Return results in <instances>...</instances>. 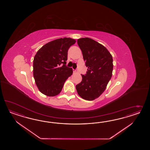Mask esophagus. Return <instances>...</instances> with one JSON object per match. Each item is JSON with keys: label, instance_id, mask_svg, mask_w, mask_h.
I'll use <instances>...</instances> for the list:
<instances>
[{"label": "esophagus", "instance_id": "34e87169", "mask_svg": "<svg viewBox=\"0 0 150 150\" xmlns=\"http://www.w3.org/2000/svg\"><path fill=\"white\" fill-rule=\"evenodd\" d=\"M77 70H75V69H73V73H77Z\"/></svg>", "mask_w": 150, "mask_h": 150}]
</instances>
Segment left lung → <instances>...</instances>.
<instances>
[{
  "instance_id": "8db88e82",
  "label": "left lung",
  "mask_w": 150,
  "mask_h": 150,
  "mask_svg": "<svg viewBox=\"0 0 150 150\" xmlns=\"http://www.w3.org/2000/svg\"><path fill=\"white\" fill-rule=\"evenodd\" d=\"M77 42L88 69L76 89L83 99L92 100L105 91L112 77L113 58L105 46L91 38H81Z\"/></svg>"
}]
</instances>
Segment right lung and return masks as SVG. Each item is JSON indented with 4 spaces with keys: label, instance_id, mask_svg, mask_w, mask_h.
<instances>
[{
    "label": "right lung",
    "instance_id": "add662e5",
    "mask_svg": "<svg viewBox=\"0 0 150 150\" xmlns=\"http://www.w3.org/2000/svg\"><path fill=\"white\" fill-rule=\"evenodd\" d=\"M76 41L61 38L42 46L35 55L33 73L37 86L43 94L55 96L61 92L64 82L73 73L67 65L68 52Z\"/></svg>",
    "mask_w": 150,
    "mask_h": 150
}]
</instances>
